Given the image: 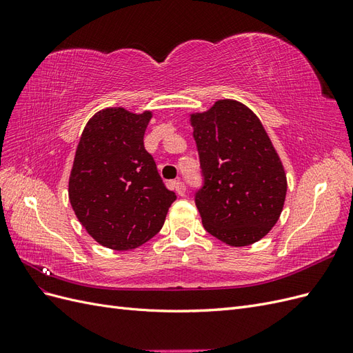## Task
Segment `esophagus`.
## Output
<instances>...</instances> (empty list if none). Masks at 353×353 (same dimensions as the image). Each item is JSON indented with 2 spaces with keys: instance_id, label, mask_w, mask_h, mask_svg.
Returning <instances> with one entry per match:
<instances>
[{
  "instance_id": "esophagus-1",
  "label": "esophagus",
  "mask_w": 353,
  "mask_h": 353,
  "mask_svg": "<svg viewBox=\"0 0 353 353\" xmlns=\"http://www.w3.org/2000/svg\"><path fill=\"white\" fill-rule=\"evenodd\" d=\"M172 188L179 196L185 194V185H184V183H181V181H172Z\"/></svg>"
}]
</instances>
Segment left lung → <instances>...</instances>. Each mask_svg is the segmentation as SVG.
I'll use <instances>...</instances> for the list:
<instances>
[{"mask_svg":"<svg viewBox=\"0 0 353 353\" xmlns=\"http://www.w3.org/2000/svg\"><path fill=\"white\" fill-rule=\"evenodd\" d=\"M203 185L196 206L205 230L230 245L259 241L279 221L287 193L281 160L259 117L236 100L191 114Z\"/></svg>","mask_w":353,"mask_h":353,"instance_id":"1","label":"left lung"}]
</instances>
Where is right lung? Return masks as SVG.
<instances>
[{
  "label": "right lung",
  "mask_w": 353,
  "mask_h": 353,
  "mask_svg": "<svg viewBox=\"0 0 353 353\" xmlns=\"http://www.w3.org/2000/svg\"><path fill=\"white\" fill-rule=\"evenodd\" d=\"M150 119L152 112L135 114L123 108L95 113L74 154L69 178L74 215L95 241L113 250L153 239L176 200L144 148Z\"/></svg>",
  "instance_id": "1"
}]
</instances>
